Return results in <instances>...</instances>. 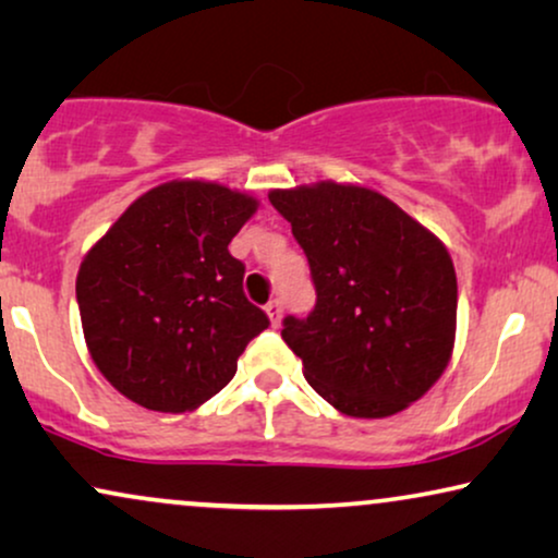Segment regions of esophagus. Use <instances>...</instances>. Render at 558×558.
<instances>
[{"instance_id": "esophagus-1", "label": "esophagus", "mask_w": 558, "mask_h": 558, "mask_svg": "<svg viewBox=\"0 0 558 558\" xmlns=\"http://www.w3.org/2000/svg\"><path fill=\"white\" fill-rule=\"evenodd\" d=\"M265 311H267V316H270L272 326H280V316H283V301L272 299V301L265 306Z\"/></svg>"}]
</instances>
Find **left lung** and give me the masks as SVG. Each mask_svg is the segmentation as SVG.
<instances>
[{
	"label": "left lung",
	"mask_w": 558,
	"mask_h": 558,
	"mask_svg": "<svg viewBox=\"0 0 558 558\" xmlns=\"http://www.w3.org/2000/svg\"><path fill=\"white\" fill-rule=\"evenodd\" d=\"M306 252L316 306L283 339L311 388L354 418L403 411L439 380L457 329V272L428 229L362 185L270 191Z\"/></svg>",
	"instance_id": "8db88e82"
}]
</instances>
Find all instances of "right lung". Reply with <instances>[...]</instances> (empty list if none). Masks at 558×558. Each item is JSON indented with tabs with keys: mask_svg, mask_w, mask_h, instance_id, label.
Masks as SVG:
<instances>
[{
	"mask_svg": "<svg viewBox=\"0 0 558 558\" xmlns=\"http://www.w3.org/2000/svg\"><path fill=\"white\" fill-rule=\"evenodd\" d=\"M257 202L219 183L173 181L140 196L81 263L76 301L92 360L143 408L183 413L236 373L270 326L244 295L229 242Z\"/></svg>",
	"mask_w": 558,
	"mask_h": 558,
	"instance_id": "1",
	"label": "right lung"
}]
</instances>
